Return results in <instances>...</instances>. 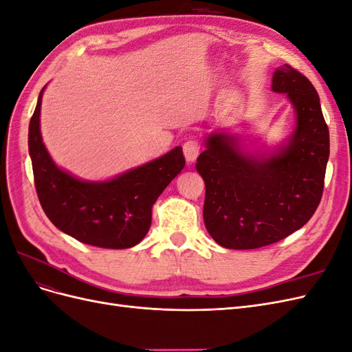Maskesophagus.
<instances>
[{
    "label": "esophagus",
    "mask_w": 352,
    "mask_h": 352,
    "mask_svg": "<svg viewBox=\"0 0 352 352\" xmlns=\"http://www.w3.org/2000/svg\"><path fill=\"white\" fill-rule=\"evenodd\" d=\"M199 150H201V145L198 141L195 140H190L188 142L184 144V154H185V158L188 163H194L198 154H199Z\"/></svg>",
    "instance_id": "esophagus-1"
}]
</instances>
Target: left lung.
<instances>
[{"mask_svg": "<svg viewBox=\"0 0 352 352\" xmlns=\"http://www.w3.org/2000/svg\"><path fill=\"white\" fill-rule=\"evenodd\" d=\"M272 89L286 94L296 124L272 154L250 153L236 136L206 138L197 170L206 182L204 223L211 238L229 250H254L301 229L320 204L329 160V129L316 88L283 65Z\"/></svg>", "mask_w": 352, "mask_h": 352, "instance_id": "8db88e82", "label": "left lung"}]
</instances>
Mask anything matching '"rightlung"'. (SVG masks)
<instances>
[{
  "label": "right lung",
  "instance_id": "right-lung-1",
  "mask_svg": "<svg viewBox=\"0 0 352 352\" xmlns=\"http://www.w3.org/2000/svg\"><path fill=\"white\" fill-rule=\"evenodd\" d=\"M42 88L29 123V154L35 188L47 217L61 232L100 248L124 250L150 230L151 210L166 186L182 172V146L104 182H88L60 168L42 142Z\"/></svg>",
  "mask_w": 352,
  "mask_h": 352
}]
</instances>
